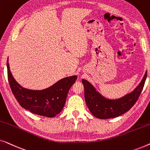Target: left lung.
Returning a JSON list of instances; mask_svg holds the SVG:
<instances>
[{
    "label": "left lung",
    "instance_id": "1",
    "mask_svg": "<svg viewBox=\"0 0 150 150\" xmlns=\"http://www.w3.org/2000/svg\"><path fill=\"white\" fill-rule=\"evenodd\" d=\"M147 77V71L139 85L132 92L115 100L108 99L96 91V88L85 79L82 80L85 88V99L90 112L96 117L105 120L114 118L128 111L141 95Z\"/></svg>",
    "mask_w": 150,
    "mask_h": 150
}]
</instances>
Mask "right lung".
I'll use <instances>...</instances> for the list:
<instances>
[{"instance_id":"obj_1","label":"right lung","mask_w":150,"mask_h":150,"mask_svg":"<svg viewBox=\"0 0 150 150\" xmlns=\"http://www.w3.org/2000/svg\"><path fill=\"white\" fill-rule=\"evenodd\" d=\"M7 67L10 87L20 105L33 113L48 117H54L63 110L69 90L77 79V76H71L61 79L45 89H28L14 79L8 59Z\"/></svg>"}]
</instances>
